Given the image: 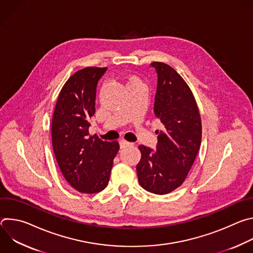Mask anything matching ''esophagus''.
<instances>
[{
  "label": "esophagus",
  "instance_id": "34e87169",
  "mask_svg": "<svg viewBox=\"0 0 253 253\" xmlns=\"http://www.w3.org/2000/svg\"><path fill=\"white\" fill-rule=\"evenodd\" d=\"M119 144H120V148H125L126 146H128V145H130V142H128V141H126V140H124V139H121L120 141H119Z\"/></svg>",
  "mask_w": 253,
  "mask_h": 253
}]
</instances>
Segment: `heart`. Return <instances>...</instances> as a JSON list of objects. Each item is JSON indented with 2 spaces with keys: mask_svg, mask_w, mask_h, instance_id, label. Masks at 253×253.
Wrapping results in <instances>:
<instances>
[{
  "mask_svg": "<svg viewBox=\"0 0 253 253\" xmlns=\"http://www.w3.org/2000/svg\"><path fill=\"white\" fill-rule=\"evenodd\" d=\"M132 81H136V80H132ZM131 82V81H130Z\"/></svg>",
  "mask_w": 253,
  "mask_h": 253,
  "instance_id": "b5f03b06",
  "label": "heart"
}]
</instances>
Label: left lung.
Returning a JSON list of instances; mask_svg holds the SVG:
<instances>
[{"label":"left lung","instance_id":"left-lung-1","mask_svg":"<svg viewBox=\"0 0 253 253\" xmlns=\"http://www.w3.org/2000/svg\"><path fill=\"white\" fill-rule=\"evenodd\" d=\"M150 66L157 73L154 115L163 129L157 130L155 151L139 145L136 169L144 189L164 195L184 182L200 148L202 126L194 96L182 77L165 63Z\"/></svg>","mask_w":253,"mask_h":253}]
</instances>
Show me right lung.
Here are the masks:
<instances>
[{"instance_id":"obj_1","label":"right lung","mask_w":253,"mask_h":253,"mask_svg":"<svg viewBox=\"0 0 253 253\" xmlns=\"http://www.w3.org/2000/svg\"><path fill=\"white\" fill-rule=\"evenodd\" d=\"M107 68L88 67L71 76L62 88L52 120V144L67 182L81 193H97L109 182L117 141L89 135L95 114L97 85Z\"/></svg>"}]
</instances>
